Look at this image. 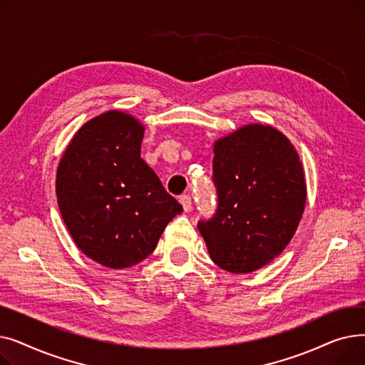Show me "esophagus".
<instances>
[{
    "label": "esophagus",
    "instance_id": "obj_1",
    "mask_svg": "<svg viewBox=\"0 0 365 365\" xmlns=\"http://www.w3.org/2000/svg\"><path fill=\"white\" fill-rule=\"evenodd\" d=\"M179 201H180V204H182L185 212H189V210L192 208V200H190L189 195H182V197L179 198Z\"/></svg>",
    "mask_w": 365,
    "mask_h": 365
}]
</instances>
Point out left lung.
Masks as SVG:
<instances>
[{"instance_id":"1","label":"left lung","mask_w":365,"mask_h":365,"mask_svg":"<svg viewBox=\"0 0 365 365\" xmlns=\"http://www.w3.org/2000/svg\"><path fill=\"white\" fill-rule=\"evenodd\" d=\"M217 212L200 220L212 260L232 274H250L289 245L304 212L302 161L284 134L247 124L215 142Z\"/></svg>"}]
</instances>
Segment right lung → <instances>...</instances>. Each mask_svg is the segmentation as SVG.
<instances>
[{
    "instance_id": "obj_1",
    "label": "right lung",
    "mask_w": 365,
    "mask_h": 365,
    "mask_svg": "<svg viewBox=\"0 0 365 365\" xmlns=\"http://www.w3.org/2000/svg\"><path fill=\"white\" fill-rule=\"evenodd\" d=\"M145 125L108 110L73 134L56 175L62 219L80 250L110 269L146 259L183 212L142 158Z\"/></svg>"
}]
</instances>
